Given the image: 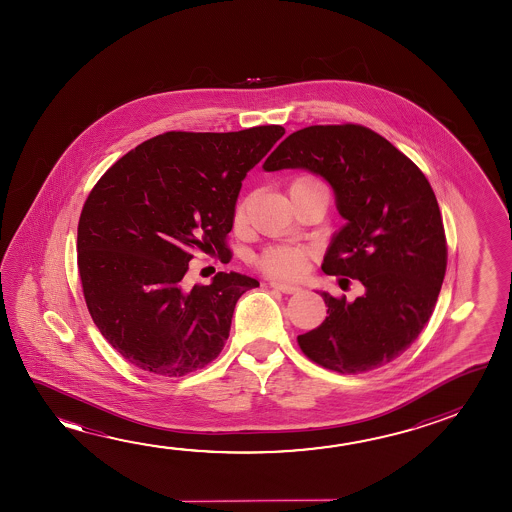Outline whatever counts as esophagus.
Wrapping results in <instances>:
<instances>
[{"label": "esophagus", "instance_id": "obj_1", "mask_svg": "<svg viewBox=\"0 0 512 512\" xmlns=\"http://www.w3.org/2000/svg\"><path fill=\"white\" fill-rule=\"evenodd\" d=\"M269 285L273 287V289H278V291H282L284 294H293L298 293L300 291V287L294 284H287V282H280V280H271Z\"/></svg>", "mask_w": 512, "mask_h": 512}]
</instances>
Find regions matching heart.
<instances>
[{
  "instance_id": "1",
  "label": "heart",
  "mask_w": 512,
  "mask_h": 512,
  "mask_svg": "<svg viewBox=\"0 0 512 512\" xmlns=\"http://www.w3.org/2000/svg\"><path fill=\"white\" fill-rule=\"evenodd\" d=\"M298 182H319L318 178L312 176H300L296 178L293 184ZM248 209H250V200L241 198L234 209L235 227H243L248 219ZM309 250L296 244H273L266 250L259 253L255 259V266L266 273L268 277L273 278H294L302 275L305 264L309 260Z\"/></svg>"
}]
</instances>
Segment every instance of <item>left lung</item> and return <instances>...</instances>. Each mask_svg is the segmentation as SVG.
I'll use <instances>...</instances> for the list:
<instances>
[{
  "mask_svg": "<svg viewBox=\"0 0 512 512\" xmlns=\"http://www.w3.org/2000/svg\"><path fill=\"white\" fill-rule=\"evenodd\" d=\"M305 168L327 178L348 223L321 269L353 278L366 294L321 293L327 318L298 336L310 361L337 373H364L400 357L427 325L446 273V235L427 176L371 128L312 125L285 137L266 171Z\"/></svg>",
  "mask_w": 512,
  "mask_h": 512,
  "instance_id": "8db88e82",
  "label": "left lung"
}]
</instances>
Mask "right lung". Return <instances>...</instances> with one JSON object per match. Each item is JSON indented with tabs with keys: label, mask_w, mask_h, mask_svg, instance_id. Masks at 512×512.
<instances>
[{
	"label": "right lung",
	"mask_w": 512,
	"mask_h": 512,
	"mask_svg": "<svg viewBox=\"0 0 512 512\" xmlns=\"http://www.w3.org/2000/svg\"><path fill=\"white\" fill-rule=\"evenodd\" d=\"M285 134L166 132L112 164L78 221V273L101 336L135 368L184 377L218 357L235 303L255 278L218 273L185 289L196 250L232 259L228 232L241 182Z\"/></svg>",
	"instance_id": "1"
}]
</instances>
